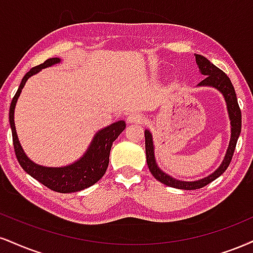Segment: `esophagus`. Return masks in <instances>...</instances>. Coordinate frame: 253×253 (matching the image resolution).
<instances>
[{"label": "esophagus", "mask_w": 253, "mask_h": 253, "mask_svg": "<svg viewBox=\"0 0 253 253\" xmlns=\"http://www.w3.org/2000/svg\"><path fill=\"white\" fill-rule=\"evenodd\" d=\"M142 120H144V118H142V115L139 113H130L128 117H127V121H128L129 124L141 123Z\"/></svg>", "instance_id": "34e87169"}]
</instances>
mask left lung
<instances>
[{
    "instance_id": "obj_1",
    "label": "left lung",
    "mask_w": 253,
    "mask_h": 253,
    "mask_svg": "<svg viewBox=\"0 0 253 253\" xmlns=\"http://www.w3.org/2000/svg\"><path fill=\"white\" fill-rule=\"evenodd\" d=\"M196 61L198 67H199L200 73H202L203 75H206V78L204 79L202 82H199L198 86L213 87L223 94V96L225 97V101H226L227 106V112H229V118L231 121V139L229 148H227L226 154H225L223 163H221V165L219 166L212 174L196 181H182L178 180V179L175 178H172L171 175L166 174L165 172H163L159 167H158L156 157H154V146L153 140H152V134L150 130L146 129L145 147L146 160H147L148 169H150L151 173L153 174V176L157 180L167 185V186L179 188V190H197V188H202L210 184V182L213 181L214 179H217L218 176L223 174L230 165L231 159H232L233 157L234 148H236L237 145V140H238L240 130H242V112H240L238 101H237L236 92H234V88L232 86V84H231L229 77H227L221 69L215 67L213 63L210 62V61L203 55H198V54H196Z\"/></svg>"
}]
</instances>
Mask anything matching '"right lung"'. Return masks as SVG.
I'll return each mask as SVG.
<instances>
[{"label":"right lung","instance_id":"1","mask_svg":"<svg viewBox=\"0 0 253 253\" xmlns=\"http://www.w3.org/2000/svg\"><path fill=\"white\" fill-rule=\"evenodd\" d=\"M60 61L61 59L59 57H51V59L45 60L41 65L32 68L24 75L19 89L11 100L10 111H9V123H10L11 133H13L15 154H16L21 167L29 175H32L33 178L50 190L60 193H71L92 186L102 178L108 167L109 153H111L113 141L125 129L126 124L123 120H119L117 123L100 129L94 135L92 142H90L89 147L84 154V157H81L80 159L71 164V165L62 167H45L33 163L23 152L22 146H21L19 138H17L14 123L15 106H16L17 99H19L27 80L33 75L38 74L41 69L56 65Z\"/></svg>","mask_w":253,"mask_h":253}]
</instances>
